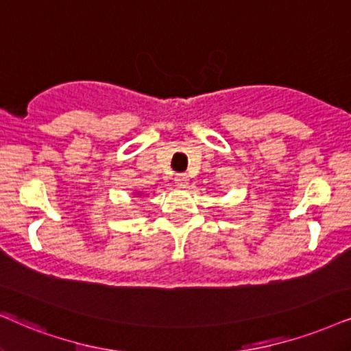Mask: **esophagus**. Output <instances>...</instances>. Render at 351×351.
I'll return each instance as SVG.
<instances>
[{"label":"esophagus","instance_id":"obj_1","mask_svg":"<svg viewBox=\"0 0 351 351\" xmlns=\"http://www.w3.org/2000/svg\"><path fill=\"white\" fill-rule=\"evenodd\" d=\"M175 183H176V186H178V188L184 189L189 183V176L186 175V173H178V175L175 176Z\"/></svg>","mask_w":351,"mask_h":351}]
</instances>
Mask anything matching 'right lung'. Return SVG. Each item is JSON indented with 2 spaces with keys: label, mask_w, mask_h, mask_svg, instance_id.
Returning <instances> with one entry per match:
<instances>
[{
  "label": "right lung",
  "mask_w": 351,
  "mask_h": 351,
  "mask_svg": "<svg viewBox=\"0 0 351 351\" xmlns=\"http://www.w3.org/2000/svg\"><path fill=\"white\" fill-rule=\"evenodd\" d=\"M134 196H143V193H141V191H136Z\"/></svg>",
  "instance_id": "1"
}]
</instances>
